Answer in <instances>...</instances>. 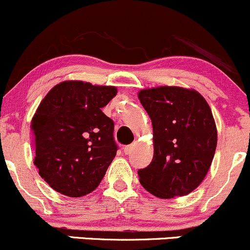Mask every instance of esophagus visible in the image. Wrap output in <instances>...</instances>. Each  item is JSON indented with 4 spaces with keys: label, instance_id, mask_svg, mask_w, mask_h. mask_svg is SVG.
I'll return each instance as SVG.
<instances>
[{
    "label": "esophagus",
    "instance_id": "34e87169",
    "mask_svg": "<svg viewBox=\"0 0 250 250\" xmlns=\"http://www.w3.org/2000/svg\"><path fill=\"white\" fill-rule=\"evenodd\" d=\"M131 150H133V145H128V146L123 147V152H125V154H130Z\"/></svg>",
    "mask_w": 250,
    "mask_h": 250
}]
</instances>
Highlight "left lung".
<instances>
[{"label":"left lung","mask_w":250,"mask_h":250,"mask_svg":"<svg viewBox=\"0 0 250 250\" xmlns=\"http://www.w3.org/2000/svg\"><path fill=\"white\" fill-rule=\"evenodd\" d=\"M140 102L153 125L154 155L139 179L159 198L192 192L209 171L217 130L207 101L194 90L160 86L141 90Z\"/></svg>","instance_id":"left-lung-1"}]
</instances>
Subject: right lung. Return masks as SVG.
I'll return each instance as SVG.
<instances>
[{
    "label": "right lung",
    "instance_id": "1",
    "mask_svg": "<svg viewBox=\"0 0 250 250\" xmlns=\"http://www.w3.org/2000/svg\"><path fill=\"white\" fill-rule=\"evenodd\" d=\"M116 87L62 82L41 101L32 120L34 165L53 190L82 197L100 185L117 147L114 121L102 111Z\"/></svg>",
    "mask_w": 250,
    "mask_h": 250
}]
</instances>
